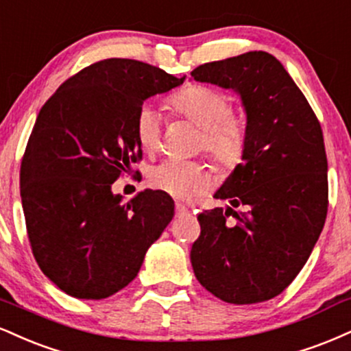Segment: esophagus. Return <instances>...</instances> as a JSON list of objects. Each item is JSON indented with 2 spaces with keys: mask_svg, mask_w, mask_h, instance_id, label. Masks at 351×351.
Here are the masks:
<instances>
[{
  "mask_svg": "<svg viewBox=\"0 0 351 351\" xmlns=\"http://www.w3.org/2000/svg\"><path fill=\"white\" fill-rule=\"evenodd\" d=\"M175 209H176V216H186V214H189V209L184 204H181V202H176Z\"/></svg>",
  "mask_w": 351,
  "mask_h": 351,
  "instance_id": "obj_1",
  "label": "esophagus"
}]
</instances>
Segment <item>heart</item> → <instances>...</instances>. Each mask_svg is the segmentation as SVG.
Masks as SVG:
<instances>
[{
    "mask_svg": "<svg viewBox=\"0 0 351 351\" xmlns=\"http://www.w3.org/2000/svg\"><path fill=\"white\" fill-rule=\"evenodd\" d=\"M170 106L202 129V143L217 167L232 168L242 157L243 128L230 114L229 98L204 84H191L173 95ZM135 135L145 152H155L162 138V116L152 104H143L135 114ZM155 189L178 199H191L208 188L209 178L199 162L165 160L149 173Z\"/></svg>",
    "mask_w": 351,
    "mask_h": 351,
    "instance_id": "heart-1",
    "label": "heart"
}]
</instances>
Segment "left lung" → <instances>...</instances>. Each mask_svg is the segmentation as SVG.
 <instances>
[{"instance_id": "left-lung-1", "label": "left lung", "mask_w": 351, "mask_h": 351, "mask_svg": "<svg viewBox=\"0 0 351 351\" xmlns=\"http://www.w3.org/2000/svg\"><path fill=\"white\" fill-rule=\"evenodd\" d=\"M191 77L237 93L247 116L242 163L214 194L229 206L197 216L201 235L189 255L194 274L226 302L268 301L298 276L324 229L322 129L306 96L268 52L204 63ZM229 215L236 221H227Z\"/></svg>"}]
</instances>
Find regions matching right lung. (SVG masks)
<instances>
[{"instance_id": "right-lung-1", "label": "right lung", "mask_w": 351, "mask_h": 351, "mask_svg": "<svg viewBox=\"0 0 351 351\" xmlns=\"http://www.w3.org/2000/svg\"><path fill=\"white\" fill-rule=\"evenodd\" d=\"M184 78L108 58L42 106L21 163V201L34 258L69 296L104 299L125 288L175 216L167 193L143 189L124 204L111 186L142 157L138 108Z\"/></svg>"}]
</instances>
